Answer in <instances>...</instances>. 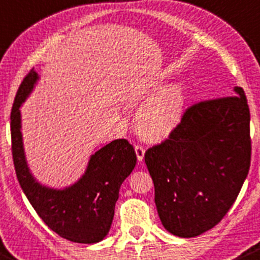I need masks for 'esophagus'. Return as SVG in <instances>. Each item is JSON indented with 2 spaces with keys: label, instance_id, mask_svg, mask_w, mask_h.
I'll return each instance as SVG.
<instances>
[{
  "label": "esophagus",
  "instance_id": "esophagus-1",
  "mask_svg": "<svg viewBox=\"0 0 260 260\" xmlns=\"http://www.w3.org/2000/svg\"><path fill=\"white\" fill-rule=\"evenodd\" d=\"M135 152H136V156H137V160L142 161L143 156H145V147H143V146H141V145H136Z\"/></svg>",
  "mask_w": 260,
  "mask_h": 260
}]
</instances>
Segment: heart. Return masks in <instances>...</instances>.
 Listing matches in <instances>:
<instances>
[{
	"label": "heart",
	"instance_id": "1",
	"mask_svg": "<svg viewBox=\"0 0 260 260\" xmlns=\"http://www.w3.org/2000/svg\"><path fill=\"white\" fill-rule=\"evenodd\" d=\"M160 84L151 80L135 81L128 86L125 102L131 107H141L137 128L150 141L168 137L180 122L184 107V91L180 85H169L159 90Z\"/></svg>",
	"mask_w": 260,
	"mask_h": 260
}]
</instances>
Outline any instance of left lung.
Here are the masks:
<instances>
[{
    "instance_id": "1",
    "label": "left lung",
    "mask_w": 260,
    "mask_h": 260,
    "mask_svg": "<svg viewBox=\"0 0 260 260\" xmlns=\"http://www.w3.org/2000/svg\"><path fill=\"white\" fill-rule=\"evenodd\" d=\"M186 108L175 129L145 153L164 228L194 238L215 228L238 198L251 158L245 92Z\"/></svg>"
}]
</instances>
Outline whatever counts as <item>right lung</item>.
<instances>
[{
    "mask_svg": "<svg viewBox=\"0 0 260 260\" xmlns=\"http://www.w3.org/2000/svg\"><path fill=\"white\" fill-rule=\"evenodd\" d=\"M37 80L38 74L31 70L19 86L11 109V151L17 180L50 230L74 243H98L109 233L119 188L136 166L135 150L124 138L115 140L91 156L86 173L72 186L57 190L40 185L25 161L19 109Z\"/></svg>",
    "mask_w": 260,
    "mask_h": 260,
    "instance_id": "add662e5",
    "label": "right lung"
}]
</instances>
